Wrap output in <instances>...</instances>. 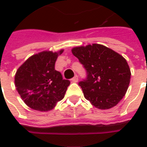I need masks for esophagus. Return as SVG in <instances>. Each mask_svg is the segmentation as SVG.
Listing matches in <instances>:
<instances>
[{"instance_id":"esophagus-1","label":"esophagus","mask_w":147,"mask_h":147,"mask_svg":"<svg viewBox=\"0 0 147 147\" xmlns=\"http://www.w3.org/2000/svg\"><path fill=\"white\" fill-rule=\"evenodd\" d=\"M71 81L73 82H77L78 81V76L77 75H76V76H74L73 78H71Z\"/></svg>"}]
</instances>
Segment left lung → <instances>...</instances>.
<instances>
[{"instance_id":"1","label":"left lung","mask_w":147,"mask_h":147,"mask_svg":"<svg viewBox=\"0 0 147 147\" xmlns=\"http://www.w3.org/2000/svg\"><path fill=\"white\" fill-rule=\"evenodd\" d=\"M71 53L87 72L86 78L78 83L85 98L98 109L117 105L127 91L131 76L125 59L100 44L75 47Z\"/></svg>"}]
</instances>
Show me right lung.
Masks as SVG:
<instances>
[{
	"label": "right lung",
	"instance_id": "obj_1",
	"mask_svg": "<svg viewBox=\"0 0 147 147\" xmlns=\"http://www.w3.org/2000/svg\"><path fill=\"white\" fill-rule=\"evenodd\" d=\"M63 53L43 51L32 55L17 69L14 82L25 104L32 109L49 111L64 98L69 80L55 69L58 55Z\"/></svg>",
	"mask_w": 147,
	"mask_h": 147
}]
</instances>
